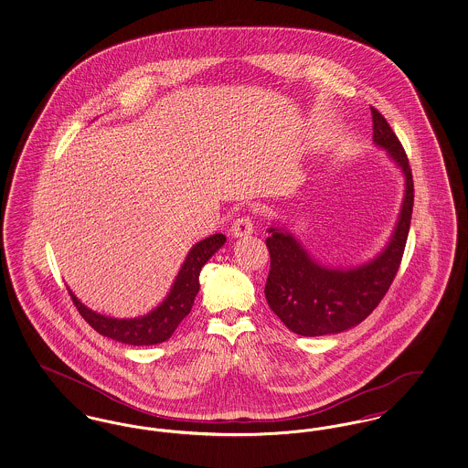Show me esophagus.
Returning a JSON list of instances; mask_svg holds the SVG:
<instances>
[{"label":"esophagus","mask_w":468,"mask_h":468,"mask_svg":"<svg viewBox=\"0 0 468 468\" xmlns=\"http://www.w3.org/2000/svg\"><path fill=\"white\" fill-rule=\"evenodd\" d=\"M254 231V221L249 218V216H242L239 219H235V223L231 224V235L235 239H240V237H247Z\"/></svg>","instance_id":"1"}]
</instances>
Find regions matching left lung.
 I'll return each mask as SVG.
<instances>
[{
	"label": "left lung",
	"instance_id": "left-lung-1",
	"mask_svg": "<svg viewBox=\"0 0 468 468\" xmlns=\"http://www.w3.org/2000/svg\"><path fill=\"white\" fill-rule=\"evenodd\" d=\"M374 142L386 149L405 176L400 218L388 247L367 265L334 270L317 265L288 231L270 228L265 296L268 307L303 336L338 334L359 324L380 303L400 268L414 207V182L409 157L384 115L370 107Z\"/></svg>",
	"mask_w": 468,
	"mask_h": 468
}]
</instances>
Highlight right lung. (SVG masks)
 Listing matches in <instances>:
<instances>
[{"label":"right lung","instance_id":"add662e5","mask_svg":"<svg viewBox=\"0 0 468 468\" xmlns=\"http://www.w3.org/2000/svg\"><path fill=\"white\" fill-rule=\"evenodd\" d=\"M224 242H226V237L223 233H216L198 244L193 245L166 300L157 309L144 317H138V319L105 317L82 305L71 291H69V296L79 314L84 317V321L90 323V328H94L103 336H111L113 340H119L130 346H153V344L165 342L174 335L180 321L193 309L195 296L200 290L198 275H200L201 267L210 260L214 252L221 249Z\"/></svg>","mask_w":468,"mask_h":468}]
</instances>
